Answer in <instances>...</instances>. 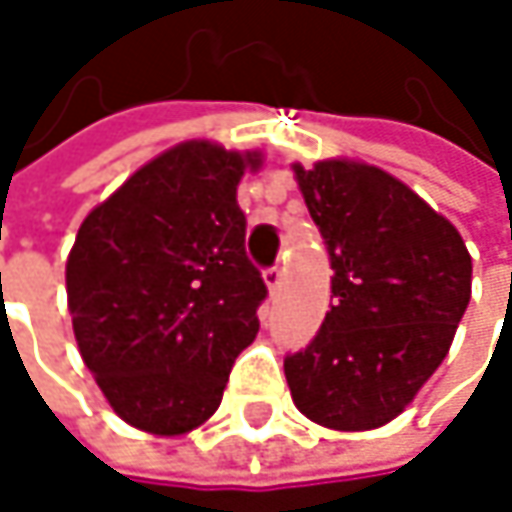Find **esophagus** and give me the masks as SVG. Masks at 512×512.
Segmentation results:
<instances>
[{"label": "esophagus", "mask_w": 512, "mask_h": 512, "mask_svg": "<svg viewBox=\"0 0 512 512\" xmlns=\"http://www.w3.org/2000/svg\"><path fill=\"white\" fill-rule=\"evenodd\" d=\"M263 281H266L269 293H278V290H281V281H284V269H281V266L266 269V272H263Z\"/></svg>", "instance_id": "34e87169"}]
</instances>
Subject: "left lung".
Wrapping results in <instances>:
<instances>
[{
	"instance_id": "1",
	"label": "left lung",
	"mask_w": 512,
	"mask_h": 512,
	"mask_svg": "<svg viewBox=\"0 0 512 512\" xmlns=\"http://www.w3.org/2000/svg\"><path fill=\"white\" fill-rule=\"evenodd\" d=\"M293 177L332 257L335 305L284 361L296 409L364 433L394 421L445 361L471 299L460 231L394 174L332 156Z\"/></svg>"
}]
</instances>
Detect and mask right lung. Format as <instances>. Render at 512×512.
Segmentation results:
<instances>
[{
    "instance_id": "add662e5",
    "label": "right lung",
    "mask_w": 512,
    "mask_h": 512,
    "mask_svg": "<svg viewBox=\"0 0 512 512\" xmlns=\"http://www.w3.org/2000/svg\"><path fill=\"white\" fill-rule=\"evenodd\" d=\"M260 151L189 139L145 162L79 225L67 311L112 412L151 436L198 430L257 338L263 278L237 186Z\"/></svg>"
}]
</instances>
